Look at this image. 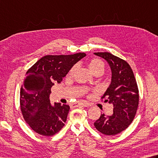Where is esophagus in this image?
<instances>
[{"label": "esophagus", "instance_id": "34e87169", "mask_svg": "<svg viewBox=\"0 0 158 158\" xmlns=\"http://www.w3.org/2000/svg\"><path fill=\"white\" fill-rule=\"evenodd\" d=\"M81 105H83L84 106H90V104H88V102H83V103H75V104H73V107H78V106H81Z\"/></svg>", "mask_w": 158, "mask_h": 158}]
</instances>
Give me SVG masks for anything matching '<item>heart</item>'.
<instances>
[{
    "mask_svg": "<svg viewBox=\"0 0 158 158\" xmlns=\"http://www.w3.org/2000/svg\"><path fill=\"white\" fill-rule=\"evenodd\" d=\"M88 67L90 68V70L93 72V73L95 75H101L103 73H104V70H105V64L103 62L101 59L94 58L92 59L90 61L88 62ZM77 66L76 65H73L72 67L69 72L68 73V77H72L73 76V74L75 73L77 70Z\"/></svg>",
    "mask_w": 158,
    "mask_h": 158,
    "instance_id": "obj_1",
    "label": "heart"
}]
</instances>
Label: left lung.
<instances>
[{"label": "left lung", "mask_w": 158, "mask_h": 158, "mask_svg": "<svg viewBox=\"0 0 158 158\" xmlns=\"http://www.w3.org/2000/svg\"><path fill=\"white\" fill-rule=\"evenodd\" d=\"M106 60L112 70V81L102 101L113 104V114L103 113L94 123V127L106 135H114L133 121L139 104V90L133 72L125 60L109 52H95Z\"/></svg>", "instance_id": "left-lung-1"}]
</instances>
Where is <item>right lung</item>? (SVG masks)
<instances>
[{
  "mask_svg": "<svg viewBox=\"0 0 158 158\" xmlns=\"http://www.w3.org/2000/svg\"><path fill=\"white\" fill-rule=\"evenodd\" d=\"M83 52L70 55H46L40 59L24 77L20 92L23 116L34 131L52 136L64 127L70 106L50 101L51 88L60 83L70 68L84 57Z\"/></svg>",
  "mask_w": 158,
  "mask_h": 158,
  "instance_id": "add662e5",
  "label": "right lung"
}]
</instances>
